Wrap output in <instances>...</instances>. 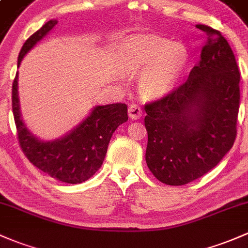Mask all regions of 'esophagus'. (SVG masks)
Returning a JSON list of instances; mask_svg holds the SVG:
<instances>
[{"label": "esophagus", "instance_id": "34e87169", "mask_svg": "<svg viewBox=\"0 0 248 248\" xmlns=\"http://www.w3.org/2000/svg\"><path fill=\"white\" fill-rule=\"evenodd\" d=\"M129 117L132 121L140 118V117H142V108L138 105H136V104H131V105L129 106Z\"/></svg>", "mask_w": 248, "mask_h": 248}]
</instances>
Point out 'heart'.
Wrapping results in <instances>:
<instances>
[{
	"label": "heart",
	"instance_id": "b5f03b06",
	"mask_svg": "<svg viewBox=\"0 0 248 248\" xmlns=\"http://www.w3.org/2000/svg\"><path fill=\"white\" fill-rule=\"evenodd\" d=\"M188 60V50L182 44L158 36H131L123 45L121 68L127 76L140 74V92L155 99L174 90Z\"/></svg>",
	"mask_w": 248,
	"mask_h": 248
}]
</instances>
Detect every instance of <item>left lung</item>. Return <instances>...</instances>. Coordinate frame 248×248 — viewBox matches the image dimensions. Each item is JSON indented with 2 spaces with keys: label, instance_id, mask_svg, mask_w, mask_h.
<instances>
[{
  "label": "left lung",
  "instance_id": "left-lung-1",
  "mask_svg": "<svg viewBox=\"0 0 248 248\" xmlns=\"http://www.w3.org/2000/svg\"><path fill=\"white\" fill-rule=\"evenodd\" d=\"M207 45L182 85L145 104V161L157 180L183 186L212 170L236 137L240 72L219 31L196 25Z\"/></svg>",
  "mask_w": 248,
  "mask_h": 248
}]
</instances>
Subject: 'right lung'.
Returning a JSON list of instances; mask_svg holds the SVG:
<instances>
[{
    "label": "right lung",
    "mask_w": 248,
    "mask_h": 248,
    "mask_svg": "<svg viewBox=\"0 0 248 248\" xmlns=\"http://www.w3.org/2000/svg\"><path fill=\"white\" fill-rule=\"evenodd\" d=\"M57 23V20H50L29 36L18 54L17 67L23 57ZM12 103L18 143L26 157L50 177L72 185L85 182L99 170L113 132L127 121L126 104L95 106L91 113L67 135L59 140L45 142L31 134L22 121L18 104L17 73L13 82Z\"/></svg>",
    "instance_id": "right-lung-1"
}]
</instances>
